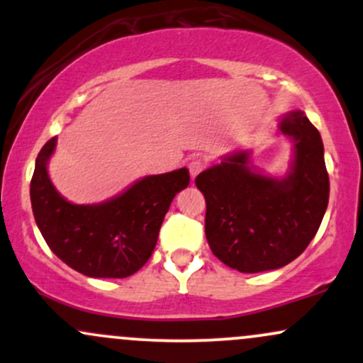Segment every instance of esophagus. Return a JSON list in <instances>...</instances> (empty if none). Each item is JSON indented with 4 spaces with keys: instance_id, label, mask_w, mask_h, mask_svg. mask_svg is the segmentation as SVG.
I'll list each match as a JSON object with an SVG mask.
<instances>
[{
    "instance_id": "esophagus-1",
    "label": "esophagus",
    "mask_w": 363,
    "mask_h": 363,
    "mask_svg": "<svg viewBox=\"0 0 363 363\" xmlns=\"http://www.w3.org/2000/svg\"><path fill=\"white\" fill-rule=\"evenodd\" d=\"M205 162L201 160V158H193V160L189 162V172H191V177H196L199 172H201L203 169H205Z\"/></svg>"
}]
</instances>
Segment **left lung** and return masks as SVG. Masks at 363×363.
Listing matches in <instances>:
<instances>
[{
    "label": "left lung",
    "mask_w": 363,
    "mask_h": 363,
    "mask_svg": "<svg viewBox=\"0 0 363 363\" xmlns=\"http://www.w3.org/2000/svg\"><path fill=\"white\" fill-rule=\"evenodd\" d=\"M278 128L294 141L285 177L257 172L249 152L227 155L196 177L206 199L211 252L240 273L289 264L306 251L326 213L329 177L319 131L301 111L283 116Z\"/></svg>",
    "instance_id": "obj_1"
}]
</instances>
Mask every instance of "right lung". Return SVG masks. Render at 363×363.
<instances>
[{
	"mask_svg": "<svg viewBox=\"0 0 363 363\" xmlns=\"http://www.w3.org/2000/svg\"><path fill=\"white\" fill-rule=\"evenodd\" d=\"M54 148L56 138H51L37 155L30 182L32 211L44 240L62 262L85 277L135 274L155 249L174 196L189 184L187 169L143 177L99 205H73L49 179Z\"/></svg>",
	"mask_w": 363,
	"mask_h": 363,
	"instance_id": "right-lung-1",
	"label": "right lung"
}]
</instances>
